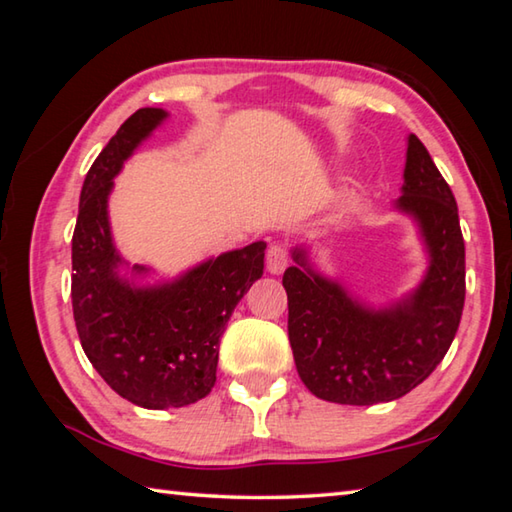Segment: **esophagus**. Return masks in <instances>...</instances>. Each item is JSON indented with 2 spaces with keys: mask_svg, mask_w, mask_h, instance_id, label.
I'll return each mask as SVG.
<instances>
[{
  "mask_svg": "<svg viewBox=\"0 0 512 512\" xmlns=\"http://www.w3.org/2000/svg\"><path fill=\"white\" fill-rule=\"evenodd\" d=\"M287 264H289V250H287V246L273 244L271 248H268V253H266L268 273L280 275L284 268H287Z\"/></svg>",
  "mask_w": 512,
  "mask_h": 512,
  "instance_id": "34e87169",
  "label": "esophagus"
}]
</instances>
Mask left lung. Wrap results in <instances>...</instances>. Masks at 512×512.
I'll list each match as a JSON object with an SVG mask.
<instances>
[{"label": "left lung", "mask_w": 512, "mask_h": 512, "mask_svg": "<svg viewBox=\"0 0 512 512\" xmlns=\"http://www.w3.org/2000/svg\"><path fill=\"white\" fill-rule=\"evenodd\" d=\"M397 207L420 221L431 266L402 305L370 311L314 273L302 250L284 271L289 341L305 386L320 400L372 406L411 393L452 345L465 302V241L456 198L418 137H409Z\"/></svg>", "instance_id": "left-lung-1"}]
</instances>
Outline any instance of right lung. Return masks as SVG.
Instances as JSON below:
<instances>
[{"label":"right lung","mask_w":512,"mask_h":512,"mask_svg":"<svg viewBox=\"0 0 512 512\" xmlns=\"http://www.w3.org/2000/svg\"><path fill=\"white\" fill-rule=\"evenodd\" d=\"M167 112L140 108L85 176L72 237V309L85 357L124 400L180 409L212 391L225 325L264 273V241L210 259L171 284L131 287L108 228L112 178ZM144 271V266H135Z\"/></svg>","instance_id":"add662e5"}]
</instances>
